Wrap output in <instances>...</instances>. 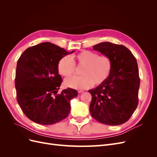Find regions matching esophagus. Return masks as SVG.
I'll return each instance as SVG.
<instances>
[{"label": "esophagus", "instance_id": "1", "mask_svg": "<svg viewBox=\"0 0 157 157\" xmlns=\"http://www.w3.org/2000/svg\"><path fill=\"white\" fill-rule=\"evenodd\" d=\"M84 92V90H78V92L79 93V94H81V93H82Z\"/></svg>", "mask_w": 157, "mask_h": 157}]
</instances>
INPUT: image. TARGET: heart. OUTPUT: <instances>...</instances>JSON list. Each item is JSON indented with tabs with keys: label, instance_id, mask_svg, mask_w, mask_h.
Segmentation results:
<instances>
[{
	"label": "heart",
	"instance_id": "b5f03b06",
	"mask_svg": "<svg viewBox=\"0 0 157 157\" xmlns=\"http://www.w3.org/2000/svg\"><path fill=\"white\" fill-rule=\"evenodd\" d=\"M74 62L82 67L80 71L82 76L69 78L64 84L65 86L75 89H86L93 84L98 86L104 83L111 75L113 69L112 60L109 56L84 50L72 56V59L69 56L62 57L58 63L59 73L66 77L73 75L75 72Z\"/></svg>",
	"mask_w": 157,
	"mask_h": 157
}]
</instances>
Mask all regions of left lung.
I'll list each match as a JSON object with an SVG mask.
<instances>
[{
  "label": "left lung",
  "instance_id": "1",
  "mask_svg": "<svg viewBox=\"0 0 157 157\" xmlns=\"http://www.w3.org/2000/svg\"><path fill=\"white\" fill-rule=\"evenodd\" d=\"M93 49L107 56L113 62L106 81L88 92L92 95L91 115L104 124L117 126L126 122L138 104L140 80L137 61L123 45L103 42Z\"/></svg>",
  "mask_w": 157,
  "mask_h": 157
}]
</instances>
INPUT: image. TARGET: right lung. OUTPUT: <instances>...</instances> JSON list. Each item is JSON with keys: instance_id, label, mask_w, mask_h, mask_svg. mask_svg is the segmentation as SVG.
Here are the masks:
<instances>
[{"instance_id": "obj_1", "label": "right lung", "mask_w": 157, "mask_h": 157, "mask_svg": "<svg viewBox=\"0 0 157 157\" xmlns=\"http://www.w3.org/2000/svg\"><path fill=\"white\" fill-rule=\"evenodd\" d=\"M69 52L50 42H42L25 50L19 58L15 86L17 100L23 113L42 125L54 124L67 117L70 101L78 96L76 90H63L58 63Z\"/></svg>"}]
</instances>
